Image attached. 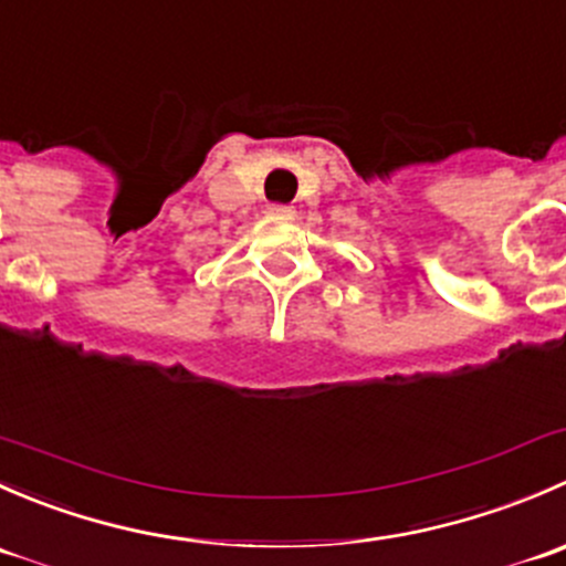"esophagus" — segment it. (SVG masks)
Here are the masks:
<instances>
[{"mask_svg": "<svg viewBox=\"0 0 566 566\" xmlns=\"http://www.w3.org/2000/svg\"><path fill=\"white\" fill-rule=\"evenodd\" d=\"M265 213L273 216V219H293L295 208L293 205H268Z\"/></svg>", "mask_w": 566, "mask_h": 566, "instance_id": "esophagus-1", "label": "esophagus"}]
</instances>
